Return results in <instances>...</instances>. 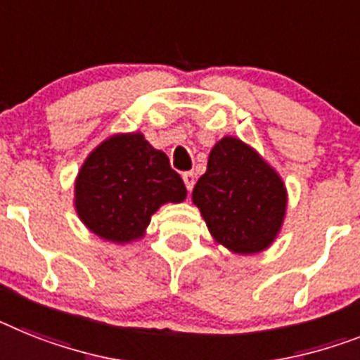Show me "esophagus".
I'll use <instances>...</instances> for the list:
<instances>
[{"instance_id":"obj_1","label":"esophagus","mask_w":360,"mask_h":360,"mask_svg":"<svg viewBox=\"0 0 360 360\" xmlns=\"http://www.w3.org/2000/svg\"><path fill=\"white\" fill-rule=\"evenodd\" d=\"M183 181H185L186 190H188V192H192V188H194V185H195L194 172H185V174H183Z\"/></svg>"}]
</instances>
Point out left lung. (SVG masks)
I'll return each mask as SVG.
<instances>
[{
    "mask_svg": "<svg viewBox=\"0 0 360 360\" xmlns=\"http://www.w3.org/2000/svg\"><path fill=\"white\" fill-rule=\"evenodd\" d=\"M192 201L219 245L255 255L267 249L282 229L288 192L282 177L255 148L223 137L208 155Z\"/></svg>",
    "mask_w": 360,
    "mask_h": 360,
    "instance_id": "left-lung-1",
    "label": "left lung"
}]
</instances>
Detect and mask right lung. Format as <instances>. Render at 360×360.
Instances as JSON below:
<instances>
[{
	"instance_id": "right-lung-1",
	"label": "right lung",
	"mask_w": 360,
	"mask_h": 360,
	"mask_svg": "<svg viewBox=\"0 0 360 360\" xmlns=\"http://www.w3.org/2000/svg\"><path fill=\"white\" fill-rule=\"evenodd\" d=\"M185 198L181 175L143 134L105 139L84 161L75 183L78 217L93 234L113 243L143 238L161 205Z\"/></svg>"
}]
</instances>
